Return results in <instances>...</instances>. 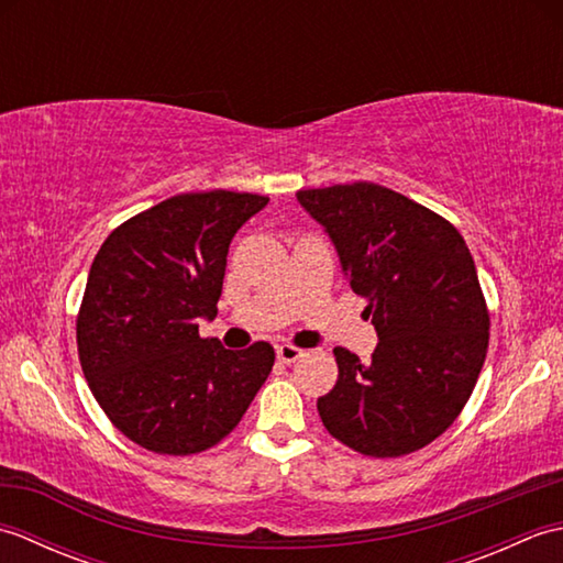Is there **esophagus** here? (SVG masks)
<instances>
[{
	"instance_id": "34e87169",
	"label": "esophagus",
	"mask_w": 563,
	"mask_h": 563,
	"mask_svg": "<svg viewBox=\"0 0 563 563\" xmlns=\"http://www.w3.org/2000/svg\"><path fill=\"white\" fill-rule=\"evenodd\" d=\"M275 355H278V361H280V363L290 365V363H295V361H300V357L305 355V351H302V349H297V345L283 343V345H278V349H275Z\"/></svg>"
}]
</instances>
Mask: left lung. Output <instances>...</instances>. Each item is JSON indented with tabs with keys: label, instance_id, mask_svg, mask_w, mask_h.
I'll list each match as a JSON object with an SVG mask.
<instances>
[{
	"label": "left lung",
	"instance_id": "8db88e82",
	"mask_svg": "<svg viewBox=\"0 0 563 563\" xmlns=\"http://www.w3.org/2000/svg\"><path fill=\"white\" fill-rule=\"evenodd\" d=\"M297 200L336 246L379 339L369 363L333 349L339 379L317 401L321 423L367 457L426 448L460 416L486 361L492 321L470 249L438 212L369 181Z\"/></svg>",
	"mask_w": 563,
	"mask_h": 563
}]
</instances>
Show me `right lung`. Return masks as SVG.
<instances>
[{"label": "right lung", "mask_w": 563, "mask_h": 563, "mask_svg": "<svg viewBox=\"0 0 563 563\" xmlns=\"http://www.w3.org/2000/svg\"><path fill=\"white\" fill-rule=\"evenodd\" d=\"M266 196L206 190L162 200L109 234L77 314L93 399L125 438L157 454H196L230 435L271 375L273 345L227 351L200 339L218 314L227 251Z\"/></svg>", "instance_id": "right-lung-1"}]
</instances>
